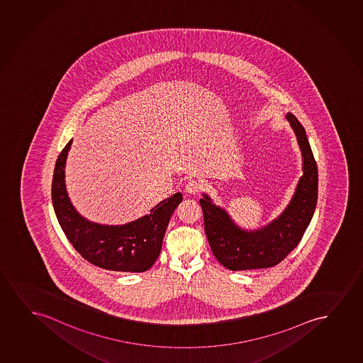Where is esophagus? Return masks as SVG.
<instances>
[{
    "label": "esophagus",
    "mask_w": 363,
    "mask_h": 363,
    "mask_svg": "<svg viewBox=\"0 0 363 363\" xmlns=\"http://www.w3.org/2000/svg\"><path fill=\"white\" fill-rule=\"evenodd\" d=\"M202 186L203 184L197 179H189V182L184 186V192L189 194H197L202 189Z\"/></svg>",
    "instance_id": "obj_1"
}]
</instances>
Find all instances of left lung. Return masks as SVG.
<instances>
[{
    "instance_id": "8db88e82",
    "label": "left lung",
    "mask_w": 363,
    "mask_h": 363,
    "mask_svg": "<svg viewBox=\"0 0 363 363\" xmlns=\"http://www.w3.org/2000/svg\"><path fill=\"white\" fill-rule=\"evenodd\" d=\"M286 119L297 137L303 174L291 201L277 218L247 230L238 225L226 209L217 206L207 194L199 199L209 245L225 269L245 271L276 266L299 244L313 218L318 201V167L306 129L293 114L288 113Z\"/></svg>"
}]
</instances>
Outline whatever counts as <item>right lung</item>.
<instances>
[{"instance_id":"add662e5","label":"right lung","mask_w":363,"mask_h":363,"mask_svg":"<svg viewBox=\"0 0 363 363\" xmlns=\"http://www.w3.org/2000/svg\"><path fill=\"white\" fill-rule=\"evenodd\" d=\"M72 139L57 157L52 176V207L66 238L76 251L101 269L144 272L155 264L169 218L182 202L181 192L166 198L150 213L122 225L89 220L76 211L66 191L65 165Z\"/></svg>"}]
</instances>
